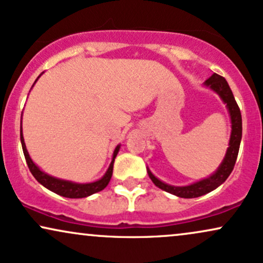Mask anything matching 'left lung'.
Instances as JSON below:
<instances>
[{
  "mask_svg": "<svg viewBox=\"0 0 263 263\" xmlns=\"http://www.w3.org/2000/svg\"><path fill=\"white\" fill-rule=\"evenodd\" d=\"M203 85L210 87L213 90L217 95L221 97V100L226 103L227 109L229 112V117H231L232 123V133L231 139H229V145L227 148L226 156L223 158L222 163L217 168V171L210 177L201 179L196 183L190 184V185L185 186H174L170 185V184L163 183L158 178H156L151 173V171L147 168L148 177L154 181V184L160 189L167 191V193L173 194L178 197H184V199H193V197H199L205 195V194L210 193V191L215 190L221 184L224 183L227 178L231 176L233 168H234L236 157H238L239 147H240L241 135H242V122H241V113L239 109L238 103H236L234 95H233L231 87H229L228 83L224 78L218 76V74H213L209 79L203 83Z\"/></svg>",
  "mask_w": 263,
  "mask_h": 263,
  "instance_id": "1",
  "label": "left lung"
}]
</instances>
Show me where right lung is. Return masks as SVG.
<instances>
[{"label":"right lung","mask_w":263,"mask_h":263,"mask_svg":"<svg viewBox=\"0 0 263 263\" xmlns=\"http://www.w3.org/2000/svg\"><path fill=\"white\" fill-rule=\"evenodd\" d=\"M40 77H41V74L37 77V79ZM37 79L35 80V83L37 82ZM21 142H22V147H23V152H24L25 160H27L28 167H29V170H30L32 176H34L35 179H36L39 183L41 184V185H44L45 187H46V189L53 191V193H56L61 196L69 197V199H82V197H87V196L92 195V194L99 193V191L105 189V187L108 185L109 180H111L115 158L117 156V154H118L119 148H121V145H117V147L115 148V152H113L111 164H109L108 170L106 171V173L103 174V177L101 178V179L92 181V183H74V181L60 179V178L52 177V176H50V174L45 173L44 171H41L40 168H39L36 164L32 162L30 156H29L27 146H25L22 129H21Z\"/></svg>","instance_id":"add662e5"}]
</instances>
